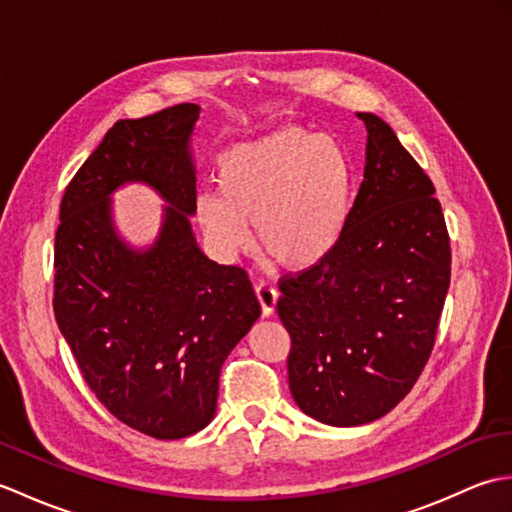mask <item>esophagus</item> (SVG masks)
Returning a JSON list of instances; mask_svg holds the SVG:
<instances>
[{
    "mask_svg": "<svg viewBox=\"0 0 512 512\" xmlns=\"http://www.w3.org/2000/svg\"><path fill=\"white\" fill-rule=\"evenodd\" d=\"M255 295H257L259 306H262V317H270V314L275 312L279 292L270 284H266V281H262V284L255 286Z\"/></svg>",
    "mask_w": 512,
    "mask_h": 512,
    "instance_id": "obj_1",
    "label": "esophagus"
}]
</instances>
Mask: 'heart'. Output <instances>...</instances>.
<instances>
[{"mask_svg":"<svg viewBox=\"0 0 512 512\" xmlns=\"http://www.w3.org/2000/svg\"><path fill=\"white\" fill-rule=\"evenodd\" d=\"M220 191L195 198V220L211 246L231 257L248 244L277 264L306 270L328 257L352 209L350 158L330 138L299 127L231 147L217 162Z\"/></svg>","mask_w":512,"mask_h":512,"instance_id":"heart-1","label":"heart"}]
</instances>
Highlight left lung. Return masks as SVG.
I'll return each mask as SVG.
<instances>
[{"mask_svg":"<svg viewBox=\"0 0 512 512\" xmlns=\"http://www.w3.org/2000/svg\"><path fill=\"white\" fill-rule=\"evenodd\" d=\"M367 129L365 171L345 231L321 264L281 277L290 394L310 418L356 427L383 418L427 365L451 281L436 187L383 118Z\"/></svg>","mask_w":512,"mask_h":512,"instance_id":"obj_1","label":"left lung"}]
</instances>
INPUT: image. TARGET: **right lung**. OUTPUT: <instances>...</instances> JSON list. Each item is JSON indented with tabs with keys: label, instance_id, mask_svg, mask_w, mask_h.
<instances>
[{
	"label": "right lung",
	"instance_id": "obj_1",
	"mask_svg": "<svg viewBox=\"0 0 512 512\" xmlns=\"http://www.w3.org/2000/svg\"><path fill=\"white\" fill-rule=\"evenodd\" d=\"M200 105L125 118L63 193L54 237V317L85 383L127 427L158 440L204 429L220 369L262 308L239 266L195 242L191 136ZM143 181L168 202L157 242L117 235L111 193Z\"/></svg>",
	"mask_w": 512,
	"mask_h": 512
}]
</instances>
